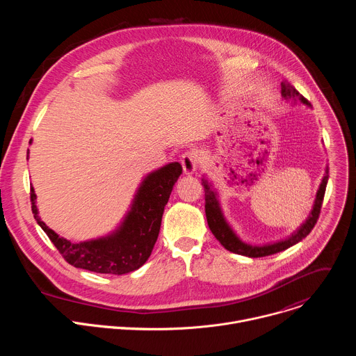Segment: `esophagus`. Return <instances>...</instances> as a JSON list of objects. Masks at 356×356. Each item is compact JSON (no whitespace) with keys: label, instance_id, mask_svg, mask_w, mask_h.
Here are the masks:
<instances>
[{"label":"esophagus","instance_id":"obj_1","mask_svg":"<svg viewBox=\"0 0 356 356\" xmlns=\"http://www.w3.org/2000/svg\"><path fill=\"white\" fill-rule=\"evenodd\" d=\"M198 155L195 154L194 150H187V152H184V154L181 155V159H180V162H181V166H183V172L186 173V175H191V173H194L195 170H197V168H198Z\"/></svg>","mask_w":356,"mask_h":356}]
</instances>
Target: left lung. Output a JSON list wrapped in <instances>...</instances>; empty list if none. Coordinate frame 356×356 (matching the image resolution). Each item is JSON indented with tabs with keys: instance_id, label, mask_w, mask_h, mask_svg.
Wrapping results in <instances>:
<instances>
[{
	"instance_id": "1",
	"label": "left lung",
	"mask_w": 356,
	"mask_h": 356,
	"mask_svg": "<svg viewBox=\"0 0 356 356\" xmlns=\"http://www.w3.org/2000/svg\"><path fill=\"white\" fill-rule=\"evenodd\" d=\"M282 95L286 99H294V101L298 99V101H301L302 104H306V106L310 104L309 99L304 98L289 81H282ZM327 181H328V168L325 170L323 181H321L320 188L317 191L314 207L312 210L310 217L290 238H287L284 241H280V242L264 245V246H253V245L242 242L236 236V234L231 229V227L228 225V222L225 221V218L222 216L220 202H218V198H217V193L213 190L211 184L207 180L202 179V186H204V191H206V217H207L209 227H210L211 232L214 234V236L220 241V243L229 252L238 253V255L249 257V258H262V257L273 255V253L282 252V250L296 245L297 242H300L301 239H304L312 232V229L314 228V225L317 224V220L320 217Z\"/></svg>"
}]
</instances>
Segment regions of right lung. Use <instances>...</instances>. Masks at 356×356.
<instances>
[{
	"mask_svg": "<svg viewBox=\"0 0 356 356\" xmlns=\"http://www.w3.org/2000/svg\"><path fill=\"white\" fill-rule=\"evenodd\" d=\"M181 172V165L175 162L147 175L124 222L106 238L72 243L59 236L40 221L33 188H31L32 213L36 222L72 266L95 273L125 275L139 269L150 257L161 231L165 206Z\"/></svg>",
	"mask_w": 356,
	"mask_h": 356,
	"instance_id": "obj_1",
	"label": "right lung"
}]
</instances>
